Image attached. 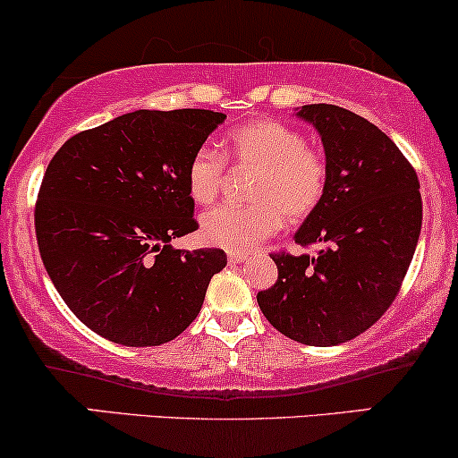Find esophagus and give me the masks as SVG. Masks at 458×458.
I'll return each instance as SVG.
<instances>
[{"instance_id": "34e87169", "label": "esophagus", "mask_w": 458, "mask_h": 458, "mask_svg": "<svg viewBox=\"0 0 458 458\" xmlns=\"http://www.w3.org/2000/svg\"><path fill=\"white\" fill-rule=\"evenodd\" d=\"M246 259H248V255H244V252H229V263H231V265L244 263Z\"/></svg>"}]
</instances>
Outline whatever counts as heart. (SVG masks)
I'll use <instances>...</instances> for the list:
<instances>
[{
  "instance_id": "1",
  "label": "heart",
  "mask_w": 458,
  "mask_h": 458,
  "mask_svg": "<svg viewBox=\"0 0 458 458\" xmlns=\"http://www.w3.org/2000/svg\"><path fill=\"white\" fill-rule=\"evenodd\" d=\"M225 157L261 169L252 197L257 206L214 208L201 216V235L208 244L231 252H248L272 238L282 220H301L323 201L327 163L308 146L306 135L278 121H252L229 131ZM225 180V161L210 146L193 152L186 165V186L193 201L212 203Z\"/></svg>"
}]
</instances>
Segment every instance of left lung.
Returning <instances> with one entry per match:
<instances>
[{"label": "left lung", "instance_id": "8db88e82", "mask_svg": "<svg viewBox=\"0 0 458 458\" xmlns=\"http://www.w3.org/2000/svg\"><path fill=\"white\" fill-rule=\"evenodd\" d=\"M297 116L323 140L327 191L295 242L320 250L274 252L278 280L257 301L282 335L337 346L369 329L402 289L420 235V184L403 152L367 118L331 104L301 106Z\"/></svg>", "mask_w": 458, "mask_h": 458}]
</instances>
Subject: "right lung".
Returning a JSON list of instances; mask_svg holds the SVG:
<instances>
[{"instance_id": "1", "label": "right lung", "mask_w": 458, "mask_h": 458, "mask_svg": "<svg viewBox=\"0 0 458 458\" xmlns=\"http://www.w3.org/2000/svg\"><path fill=\"white\" fill-rule=\"evenodd\" d=\"M212 110H135L56 150L36 201V238L76 318L123 346H159L199 314L220 248L176 250L199 227L186 165L225 121Z\"/></svg>"}]
</instances>
